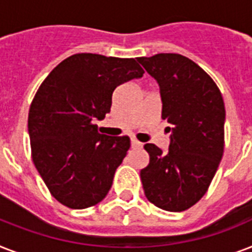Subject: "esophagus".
I'll list each match as a JSON object with an SVG mask.
<instances>
[{
	"instance_id": "1",
	"label": "esophagus",
	"mask_w": 252,
	"mask_h": 252,
	"mask_svg": "<svg viewBox=\"0 0 252 252\" xmlns=\"http://www.w3.org/2000/svg\"><path fill=\"white\" fill-rule=\"evenodd\" d=\"M130 145H132V148H141L142 144L140 141H137L136 138H132L130 140Z\"/></svg>"
}]
</instances>
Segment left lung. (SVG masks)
Returning a JSON list of instances; mask_svg holds the SVG:
<instances>
[{"label":"left lung","instance_id":"8db88e82","mask_svg":"<svg viewBox=\"0 0 252 252\" xmlns=\"http://www.w3.org/2000/svg\"><path fill=\"white\" fill-rule=\"evenodd\" d=\"M137 61L157 81L162 119L170 146L145 144L149 165L140 171L146 199L168 212L186 211L209 188L223 154L225 104L204 69L178 53H158Z\"/></svg>","mask_w":252,"mask_h":252}]
</instances>
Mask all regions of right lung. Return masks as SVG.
I'll return each mask as SVG.
<instances>
[{
    "instance_id": "obj_1",
    "label": "right lung",
    "mask_w": 252,
    "mask_h": 252,
    "mask_svg": "<svg viewBox=\"0 0 252 252\" xmlns=\"http://www.w3.org/2000/svg\"><path fill=\"white\" fill-rule=\"evenodd\" d=\"M134 59L77 53L49 73L29 111L33 165L51 195L72 209L102 201L130 146L128 136L98 132L119 85L140 78Z\"/></svg>"
}]
</instances>
